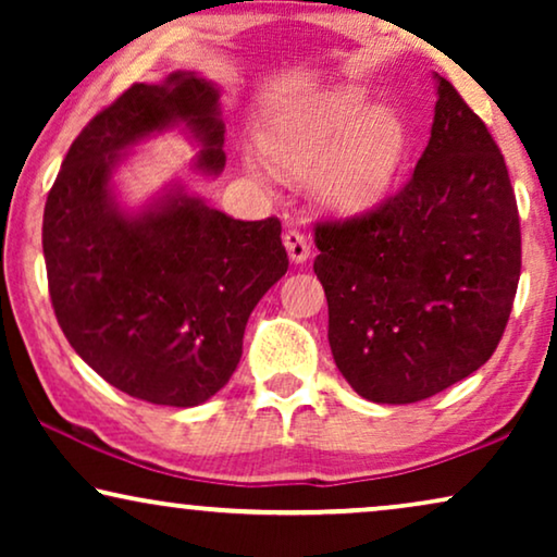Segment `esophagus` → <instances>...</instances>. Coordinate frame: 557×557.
Listing matches in <instances>:
<instances>
[{
	"mask_svg": "<svg viewBox=\"0 0 557 557\" xmlns=\"http://www.w3.org/2000/svg\"><path fill=\"white\" fill-rule=\"evenodd\" d=\"M284 246L288 250V258H292L294 263H304L311 256L309 240L304 238V233L296 231V227H288L284 233Z\"/></svg>",
	"mask_w": 557,
	"mask_h": 557,
	"instance_id": "34e87169",
	"label": "esophagus"
}]
</instances>
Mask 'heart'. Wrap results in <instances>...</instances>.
Returning a JSON list of instances; mask_svg holds the SVG:
<instances>
[{
	"instance_id": "obj_1",
	"label": "heart",
	"mask_w": 557,
	"mask_h": 557,
	"mask_svg": "<svg viewBox=\"0 0 557 557\" xmlns=\"http://www.w3.org/2000/svg\"><path fill=\"white\" fill-rule=\"evenodd\" d=\"M288 166L319 164L314 189L334 210L360 212L393 187L408 154V126L393 109H370L360 90H339L269 141Z\"/></svg>"
}]
</instances>
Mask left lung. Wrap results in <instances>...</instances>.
<instances>
[{"mask_svg": "<svg viewBox=\"0 0 557 557\" xmlns=\"http://www.w3.org/2000/svg\"><path fill=\"white\" fill-rule=\"evenodd\" d=\"M314 243L330 347L357 395L425 400L494 355L520 281V212L497 141L446 78L406 185L317 220Z\"/></svg>", "mask_w": 557, "mask_h": 557, "instance_id": "8db88e82", "label": "left lung"}]
</instances>
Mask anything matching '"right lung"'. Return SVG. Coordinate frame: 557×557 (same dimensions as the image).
I'll use <instances>...</instances> for the list:
<instances>
[{"label":"right lung","instance_id":"right-lung-1","mask_svg":"<svg viewBox=\"0 0 557 557\" xmlns=\"http://www.w3.org/2000/svg\"><path fill=\"white\" fill-rule=\"evenodd\" d=\"M185 121L197 166H225L218 90L174 73L134 83L81 128L42 218L50 301L71 347L132 398L193 408L238 368L250 311L284 276L281 220H235L200 197L166 195L141 215L113 208L119 151Z\"/></svg>","mask_w":557,"mask_h":557}]
</instances>
